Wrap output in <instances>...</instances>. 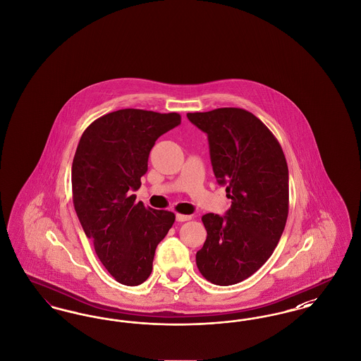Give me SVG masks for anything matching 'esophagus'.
I'll return each mask as SVG.
<instances>
[{
    "mask_svg": "<svg viewBox=\"0 0 361 361\" xmlns=\"http://www.w3.org/2000/svg\"><path fill=\"white\" fill-rule=\"evenodd\" d=\"M192 219V215H184V214H177L176 215V221L177 222H187V221H190Z\"/></svg>",
    "mask_w": 361,
    "mask_h": 361,
    "instance_id": "obj_1",
    "label": "esophagus"
}]
</instances>
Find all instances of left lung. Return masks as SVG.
Returning a JSON list of instances; mask_svg holds the SVG:
<instances>
[{"mask_svg":"<svg viewBox=\"0 0 361 361\" xmlns=\"http://www.w3.org/2000/svg\"><path fill=\"white\" fill-rule=\"evenodd\" d=\"M204 131L214 174L231 207L206 214L207 240L196 265L216 286L237 284L272 256L288 216V166L269 128L242 108L187 114Z\"/></svg>","mask_w":361,"mask_h":361,"instance_id":"obj_1","label":"left lung"}]
</instances>
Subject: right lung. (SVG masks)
<instances>
[{
	"label": "right lung",
	"instance_id": "add662e5",
	"mask_svg": "<svg viewBox=\"0 0 361 361\" xmlns=\"http://www.w3.org/2000/svg\"><path fill=\"white\" fill-rule=\"evenodd\" d=\"M181 123L176 112L119 109L87 126L73 166V204L105 269L124 286H139L153 269L155 247L176 215L135 202L155 140Z\"/></svg>",
	"mask_w": 361,
	"mask_h": 361
}]
</instances>
